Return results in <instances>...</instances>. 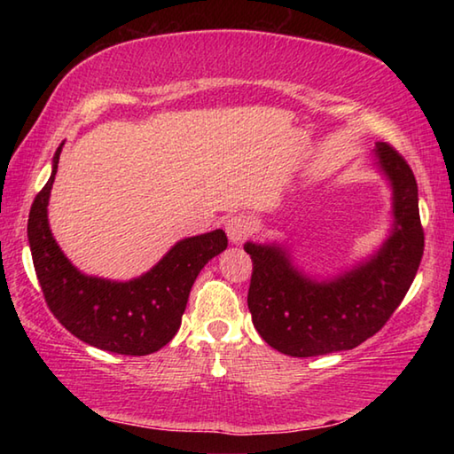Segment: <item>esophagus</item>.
<instances>
[{
	"instance_id": "esophagus-1",
	"label": "esophagus",
	"mask_w": 454,
	"mask_h": 454,
	"mask_svg": "<svg viewBox=\"0 0 454 454\" xmlns=\"http://www.w3.org/2000/svg\"><path fill=\"white\" fill-rule=\"evenodd\" d=\"M252 232V222L246 214H234L226 220V234L230 242L240 244L246 236Z\"/></svg>"
}]
</instances>
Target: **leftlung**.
<instances>
[{
	"label": "left lung",
	"instance_id": "8db88e82",
	"mask_svg": "<svg viewBox=\"0 0 454 454\" xmlns=\"http://www.w3.org/2000/svg\"><path fill=\"white\" fill-rule=\"evenodd\" d=\"M395 192V228L379 254L328 282L306 278L278 246L248 242V309L264 342L282 355L309 358L350 350L374 336L403 302L417 276L425 230L411 166L387 142L376 144Z\"/></svg>",
	"mask_w": 454,
	"mask_h": 454
}]
</instances>
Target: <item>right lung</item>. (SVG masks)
Returning a JSON list of instances; mask_svg holds the SVG:
<instances>
[{
  "instance_id": "obj_1",
  "label": "right lung",
  "mask_w": 454,
  "mask_h": 454,
  "mask_svg": "<svg viewBox=\"0 0 454 454\" xmlns=\"http://www.w3.org/2000/svg\"><path fill=\"white\" fill-rule=\"evenodd\" d=\"M53 172L29 210L27 238L45 304L59 325L90 347L128 356L160 350L178 333L190 288L208 260L226 250L222 230L180 240L140 278L112 282L82 274L64 256L48 224V200Z\"/></svg>"
}]
</instances>
